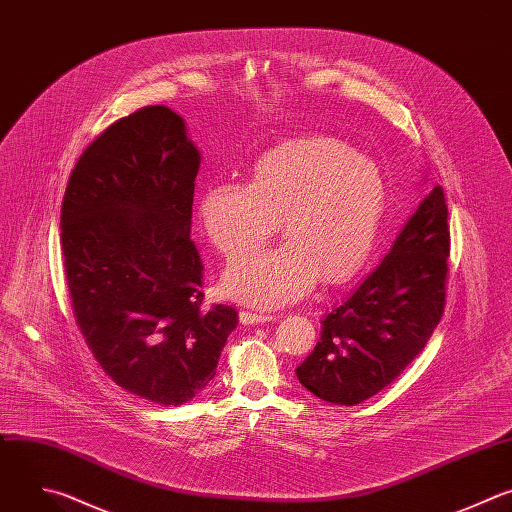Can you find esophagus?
I'll return each instance as SVG.
<instances>
[{"mask_svg":"<svg viewBox=\"0 0 512 512\" xmlns=\"http://www.w3.org/2000/svg\"><path fill=\"white\" fill-rule=\"evenodd\" d=\"M270 321H274V315L252 313V311H242L240 313V323L242 325H262V323H270Z\"/></svg>","mask_w":512,"mask_h":512,"instance_id":"obj_1","label":"esophagus"}]
</instances>
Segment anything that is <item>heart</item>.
Returning <instances> with one entry per match:
<instances>
[{
	"instance_id": "1",
	"label": "heart",
	"mask_w": 512,
	"mask_h": 512,
	"mask_svg": "<svg viewBox=\"0 0 512 512\" xmlns=\"http://www.w3.org/2000/svg\"><path fill=\"white\" fill-rule=\"evenodd\" d=\"M385 206L387 183L371 159L339 139L309 135L264 151L248 185L222 181L203 189L199 220L224 256H236L224 272V292L276 309L309 294L319 278H355L379 242ZM278 223L287 242L254 251Z\"/></svg>"
}]
</instances>
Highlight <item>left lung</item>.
<instances>
[{
  "mask_svg": "<svg viewBox=\"0 0 512 512\" xmlns=\"http://www.w3.org/2000/svg\"><path fill=\"white\" fill-rule=\"evenodd\" d=\"M448 256V206L436 185L381 264L323 317L321 341L296 367L298 381L337 405H357L395 381L442 319Z\"/></svg>",
  "mask_w": 512,
  "mask_h": 512,
  "instance_id": "obj_1",
  "label": "left lung"
}]
</instances>
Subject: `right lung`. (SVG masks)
I'll list each match as a JSON object with an SVG mask.
<instances>
[{
    "mask_svg": "<svg viewBox=\"0 0 512 512\" xmlns=\"http://www.w3.org/2000/svg\"><path fill=\"white\" fill-rule=\"evenodd\" d=\"M201 155L183 119L145 107L80 155L62 201V254L80 333L129 393L181 405L214 379L232 306L203 309L191 206Z\"/></svg>",
    "mask_w": 512,
    "mask_h": 512,
    "instance_id": "1",
    "label": "right lung"
}]
</instances>
